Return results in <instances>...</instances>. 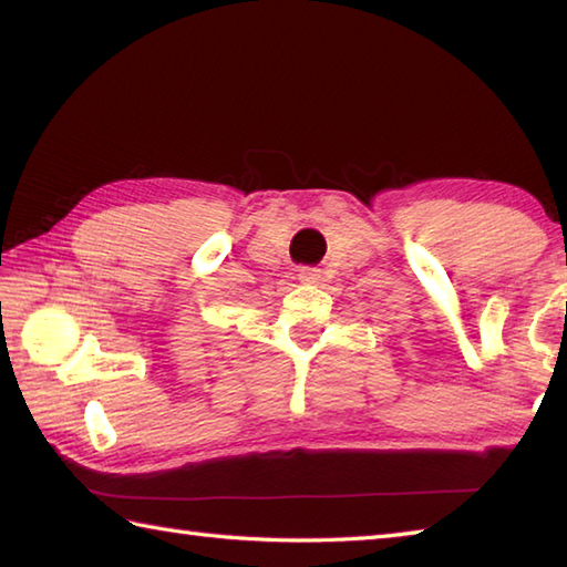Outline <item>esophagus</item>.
<instances>
[{"instance_id":"obj_1","label":"esophagus","mask_w":567,"mask_h":567,"mask_svg":"<svg viewBox=\"0 0 567 567\" xmlns=\"http://www.w3.org/2000/svg\"><path fill=\"white\" fill-rule=\"evenodd\" d=\"M321 270L319 268H299V280L302 282H319Z\"/></svg>"}]
</instances>
